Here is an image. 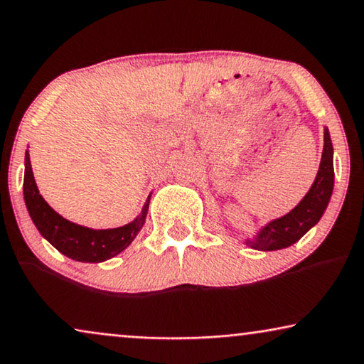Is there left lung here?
I'll use <instances>...</instances> for the list:
<instances>
[{
  "instance_id": "8db88e82",
  "label": "left lung",
  "mask_w": 364,
  "mask_h": 364,
  "mask_svg": "<svg viewBox=\"0 0 364 364\" xmlns=\"http://www.w3.org/2000/svg\"><path fill=\"white\" fill-rule=\"evenodd\" d=\"M333 186H335L333 144L330 139V132L325 127V146H323L321 162L311 188L291 212L268 222L255 237L247 240V245L255 248V250L263 252L280 250V248L293 245L311 227H315L320 222L321 215L325 213L328 207V202L331 198Z\"/></svg>"
}]
</instances>
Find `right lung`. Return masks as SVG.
Returning <instances> with one entry per match:
<instances>
[{
  "label": "right lung",
  "mask_w": 364,
  "mask_h": 364,
  "mask_svg": "<svg viewBox=\"0 0 364 364\" xmlns=\"http://www.w3.org/2000/svg\"><path fill=\"white\" fill-rule=\"evenodd\" d=\"M23 193L29 217L39 233L51 243V245L76 262L99 263L116 257L131 245V242L146 223L149 200L144 203L142 212L134 218L131 223L117 228H106V230H94L77 223H73L54 212L48 202L39 193L36 182H34L29 152L24 156V182Z\"/></svg>",
  "instance_id": "add662e5"
}]
</instances>
